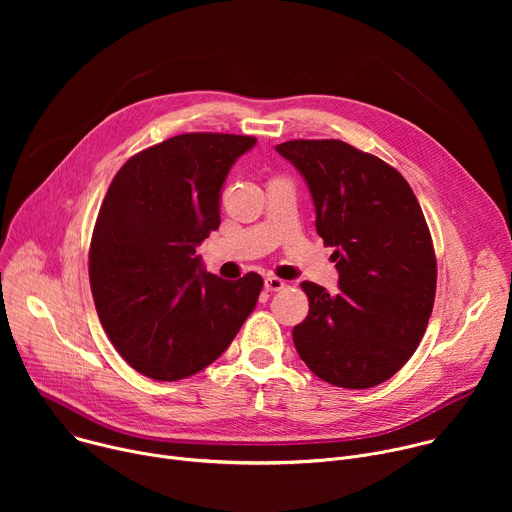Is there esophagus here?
<instances>
[{"mask_svg": "<svg viewBox=\"0 0 512 512\" xmlns=\"http://www.w3.org/2000/svg\"><path fill=\"white\" fill-rule=\"evenodd\" d=\"M285 287V281L283 279H279V277H275V275H267L265 277V289L267 291H279V289H283Z\"/></svg>", "mask_w": 512, "mask_h": 512, "instance_id": "1", "label": "esophagus"}]
</instances>
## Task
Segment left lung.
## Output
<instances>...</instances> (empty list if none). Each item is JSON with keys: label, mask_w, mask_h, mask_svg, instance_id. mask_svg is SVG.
Wrapping results in <instances>:
<instances>
[{"label": "left lung", "mask_w": 512, "mask_h": 512, "mask_svg": "<svg viewBox=\"0 0 512 512\" xmlns=\"http://www.w3.org/2000/svg\"><path fill=\"white\" fill-rule=\"evenodd\" d=\"M275 150L304 176L338 269L336 294L302 283L310 312L294 328L296 350L330 385H381L411 358L433 310L437 267L421 206L395 168L340 139Z\"/></svg>", "instance_id": "1"}]
</instances>
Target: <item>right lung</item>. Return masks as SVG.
<instances>
[{
	"label": "right lung",
	"instance_id": "1",
	"mask_svg": "<svg viewBox=\"0 0 512 512\" xmlns=\"http://www.w3.org/2000/svg\"><path fill=\"white\" fill-rule=\"evenodd\" d=\"M251 135L184 133L133 156L101 204L89 253L109 340L154 381H178L221 356L253 312L263 279L208 273L196 247L221 225V188Z\"/></svg>",
	"mask_w": 512,
	"mask_h": 512
}]
</instances>
